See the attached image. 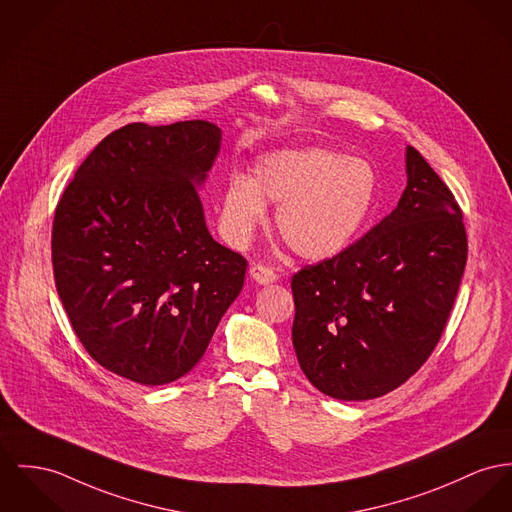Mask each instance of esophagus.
<instances>
[{"instance_id": "obj_1", "label": "esophagus", "mask_w": 512, "mask_h": 512, "mask_svg": "<svg viewBox=\"0 0 512 512\" xmlns=\"http://www.w3.org/2000/svg\"><path fill=\"white\" fill-rule=\"evenodd\" d=\"M249 275L257 284H273V282H276V278H278L275 271L265 267V265H253L249 269Z\"/></svg>"}]
</instances>
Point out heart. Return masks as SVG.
Here are the masks:
<instances>
[{"label": "heart", "mask_w": 512, "mask_h": 512, "mask_svg": "<svg viewBox=\"0 0 512 512\" xmlns=\"http://www.w3.org/2000/svg\"><path fill=\"white\" fill-rule=\"evenodd\" d=\"M378 177L366 159L325 148L280 150L257 161L251 179L234 177L222 202V224L232 243L245 245L278 204L276 230L302 259L341 253L366 224Z\"/></svg>", "instance_id": "1"}]
</instances>
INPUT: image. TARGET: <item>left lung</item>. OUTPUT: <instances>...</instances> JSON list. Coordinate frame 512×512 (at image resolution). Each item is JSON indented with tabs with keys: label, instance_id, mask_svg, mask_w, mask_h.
I'll list each match as a JSON object with an SVG mask.
<instances>
[{
	"label": "left lung",
	"instance_id": "1",
	"mask_svg": "<svg viewBox=\"0 0 512 512\" xmlns=\"http://www.w3.org/2000/svg\"><path fill=\"white\" fill-rule=\"evenodd\" d=\"M407 187L366 236L292 276V345L319 392L364 401L405 384L431 356L468 259L462 210L415 148Z\"/></svg>",
	"mask_w": 512,
	"mask_h": 512
}]
</instances>
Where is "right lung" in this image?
I'll list each match as a JSON object with an SVG mask.
<instances>
[{
  "instance_id": "right-lung-1",
  "label": "right lung",
  "mask_w": 512,
  "mask_h": 512,
  "mask_svg": "<svg viewBox=\"0 0 512 512\" xmlns=\"http://www.w3.org/2000/svg\"><path fill=\"white\" fill-rule=\"evenodd\" d=\"M220 142L206 120L126 124L58 200V296L89 356L136 384L191 372L243 288L247 261L212 239L197 193Z\"/></svg>"
}]
</instances>
